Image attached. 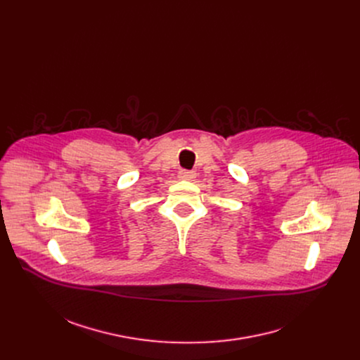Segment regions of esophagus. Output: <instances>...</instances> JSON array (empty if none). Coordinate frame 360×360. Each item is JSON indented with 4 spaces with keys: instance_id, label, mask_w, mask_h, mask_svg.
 <instances>
[{
    "instance_id": "esophagus-1",
    "label": "esophagus",
    "mask_w": 360,
    "mask_h": 360,
    "mask_svg": "<svg viewBox=\"0 0 360 360\" xmlns=\"http://www.w3.org/2000/svg\"><path fill=\"white\" fill-rule=\"evenodd\" d=\"M179 176H181L182 179L191 181V179L196 178V174H195V171H179Z\"/></svg>"
}]
</instances>
